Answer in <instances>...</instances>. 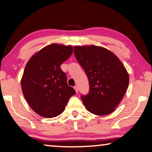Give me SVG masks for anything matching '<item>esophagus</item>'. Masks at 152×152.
Returning a JSON list of instances; mask_svg holds the SVG:
<instances>
[{"label": "esophagus", "mask_w": 152, "mask_h": 152, "mask_svg": "<svg viewBox=\"0 0 152 152\" xmlns=\"http://www.w3.org/2000/svg\"><path fill=\"white\" fill-rule=\"evenodd\" d=\"M74 89H75V91L77 93L78 92V91H79V88H78V87L77 86H75L74 87Z\"/></svg>", "instance_id": "1"}]
</instances>
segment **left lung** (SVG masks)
<instances>
[{
	"label": "left lung",
	"instance_id": "obj_1",
	"mask_svg": "<svg viewBox=\"0 0 152 152\" xmlns=\"http://www.w3.org/2000/svg\"><path fill=\"white\" fill-rule=\"evenodd\" d=\"M74 54L89 81V93L81 97L86 108L96 115L112 113L129 86L125 66L115 54L103 47L76 46Z\"/></svg>",
	"mask_w": 152,
	"mask_h": 152
}]
</instances>
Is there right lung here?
Instances as JSON below:
<instances>
[{"mask_svg":"<svg viewBox=\"0 0 152 152\" xmlns=\"http://www.w3.org/2000/svg\"><path fill=\"white\" fill-rule=\"evenodd\" d=\"M72 53L71 46L52 44L27 62L21 81L22 91L29 106L39 116L53 118L60 115L69 98L75 94L61 69Z\"/></svg>","mask_w":152,"mask_h":152,"instance_id":"obj_1","label":"right lung"}]
</instances>
